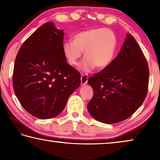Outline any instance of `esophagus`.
Returning a JSON list of instances; mask_svg holds the SVG:
<instances>
[{"instance_id":"obj_1","label":"esophagus","mask_w":160,"mask_h":160,"mask_svg":"<svg viewBox=\"0 0 160 160\" xmlns=\"http://www.w3.org/2000/svg\"><path fill=\"white\" fill-rule=\"evenodd\" d=\"M87 82H88V76L86 74H82V76H81V85L84 86L85 84H87Z\"/></svg>"}]
</instances>
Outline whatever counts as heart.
<instances>
[{
	"label": "heart",
	"mask_w": 160,
	"mask_h": 160,
	"mask_svg": "<svg viewBox=\"0 0 160 160\" xmlns=\"http://www.w3.org/2000/svg\"><path fill=\"white\" fill-rule=\"evenodd\" d=\"M117 39L112 30L104 27L92 28L79 32L73 36V41L64 42L62 51L71 66H76L83 52L85 58L81 69L89 72L94 68L103 69L114 60Z\"/></svg>",
	"instance_id": "1"
}]
</instances>
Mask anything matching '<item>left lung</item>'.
<instances>
[{
    "instance_id": "1",
    "label": "left lung",
    "mask_w": 160,
    "mask_h": 160,
    "mask_svg": "<svg viewBox=\"0 0 160 160\" xmlns=\"http://www.w3.org/2000/svg\"><path fill=\"white\" fill-rule=\"evenodd\" d=\"M149 76L142 50L135 38L127 34L112 63L88 80L94 92L87 105L89 114L107 124L116 123L131 116L146 98Z\"/></svg>"
}]
</instances>
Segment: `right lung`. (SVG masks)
<instances>
[{"instance_id":"add662e5","label":"right lung","mask_w":160,"mask_h":160,"mask_svg":"<svg viewBox=\"0 0 160 160\" xmlns=\"http://www.w3.org/2000/svg\"><path fill=\"white\" fill-rule=\"evenodd\" d=\"M63 30L47 22L22 45L13 75L14 92L25 110L40 119L59 115L81 84L80 73L67 63Z\"/></svg>"}]
</instances>
